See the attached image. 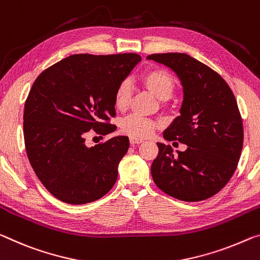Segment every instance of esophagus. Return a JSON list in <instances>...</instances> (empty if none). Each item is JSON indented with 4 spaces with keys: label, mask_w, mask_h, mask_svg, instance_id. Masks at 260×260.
<instances>
[{
    "label": "esophagus",
    "mask_w": 260,
    "mask_h": 260,
    "mask_svg": "<svg viewBox=\"0 0 260 260\" xmlns=\"http://www.w3.org/2000/svg\"><path fill=\"white\" fill-rule=\"evenodd\" d=\"M129 142L131 145H139V143H142L143 140L142 139H139V138H129Z\"/></svg>",
    "instance_id": "34e87169"
}]
</instances>
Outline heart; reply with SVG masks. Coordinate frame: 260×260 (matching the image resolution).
Returning a JSON list of instances; mask_svg holds the SVG:
<instances>
[{
    "instance_id": "b5f03b06",
    "label": "heart",
    "mask_w": 260,
    "mask_h": 260,
    "mask_svg": "<svg viewBox=\"0 0 260 260\" xmlns=\"http://www.w3.org/2000/svg\"><path fill=\"white\" fill-rule=\"evenodd\" d=\"M142 84L160 101H166L175 90V80L170 73L162 68H152L141 77ZM132 89L128 81H122L114 92V106L117 110H125L129 104ZM157 127L155 121L139 114H131L120 122L123 133L132 138H147Z\"/></svg>"
}]
</instances>
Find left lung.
<instances>
[{"mask_svg": "<svg viewBox=\"0 0 260 260\" xmlns=\"http://www.w3.org/2000/svg\"><path fill=\"white\" fill-rule=\"evenodd\" d=\"M147 59L174 71L183 85L180 115L163 138L187 146L185 151L174 152L171 146L157 142L152 179L176 199H208L225 186L241 157L243 125L234 93L219 74L185 53L151 54Z\"/></svg>", "mask_w": 260, "mask_h": 260, "instance_id": "left-lung-1", "label": "left lung"}]
</instances>
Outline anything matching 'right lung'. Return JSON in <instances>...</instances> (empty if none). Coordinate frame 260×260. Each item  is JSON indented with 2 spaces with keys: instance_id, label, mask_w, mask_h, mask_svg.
Instances as JSON below:
<instances>
[{
  "instance_id": "add662e5",
  "label": "right lung",
  "mask_w": 260,
  "mask_h": 260,
  "mask_svg": "<svg viewBox=\"0 0 260 260\" xmlns=\"http://www.w3.org/2000/svg\"><path fill=\"white\" fill-rule=\"evenodd\" d=\"M140 61L134 53L74 54L37 77L24 108V141L37 177L56 199L92 203L117 182L128 138L88 147L85 137L91 129L106 135L117 128L108 122L115 117V89Z\"/></svg>"
}]
</instances>
